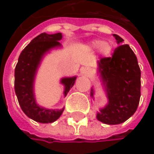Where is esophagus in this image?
<instances>
[{"instance_id": "esophagus-1", "label": "esophagus", "mask_w": 154, "mask_h": 154, "mask_svg": "<svg viewBox=\"0 0 154 154\" xmlns=\"http://www.w3.org/2000/svg\"><path fill=\"white\" fill-rule=\"evenodd\" d=\"M81 73L87 76V77H89L91 75V69L89 68H82L81 69Z\"/></svg>"}]
</instances>
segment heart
<instances>
[{
    "label": "heart",
    "mask_w": 154,
    "mask_h": 154,
    "mask_svg": "<svg viewBox=\"0 0 154 154\" xmlns=\"http://www.w3.org/2000/svg\"><path fill=\"white\" fill-rule=\"evenodd\" d=\"M87 46L91 50H99L101 55L103 58H109L112 52V45L109 43H105L101 39H94L87 44Z\"/></svg>",
    "instance_id": "1"
}]
</instances>
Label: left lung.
Returning <instances> with one entry per match:
<instances>
[{
  "label": "left lung",
  "instance_id": "left-lung-1",
  "mask_svg": "<svg viewBox=\"0 0 154 154\" xmlns=\"http://www.w3.org/2000/svg\"><path fill=\"white\" fill-rule=\"evenodd\" d=\"M113 36L119 45L124 42L118 35ZM97 75L108 100L97 111V119L107 125L125 122L136 112L141 96V70L136 54L128 45H119L111 58L97 61ZM90 96L94 99V87Z\"/></svg>",
  "mask_w": 154,
  "mask_h": 154
}]
</instances>
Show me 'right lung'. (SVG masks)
<instances>
[{
	"mask_svg": "<svg viewBox=\"0 0 154 154\" xmlns=\"http://www.w3.org/2000/svg\"><path fill=\"white\" fill-rule=\"evenodd\" d=\"M61 39V33L40 34L21 51L16 65L14 85L18 103L28 118L39 123L54 122L64 110V107L60 109H53L40 106L36 103L35 95V81L38 69L47 53L62 47L59 42ZM77 76L60 79V84L64 85V97L74 85Z\"/></svg>",
	"mask_w": 154,
	"mask_h": 154,
	"instance_id": "add662e5",
	"label": "right lung"
}]
</instances>
